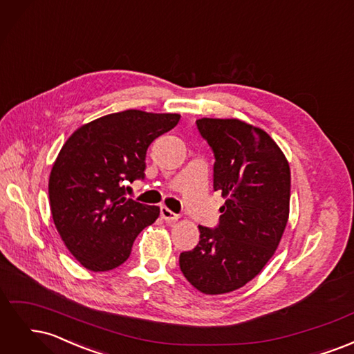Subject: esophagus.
<instances>
[{
  "mask_svg": "<svg viewBox=\"0 0 354 354\" xmlns=\"http://www.w3.org/2000/svg\"><path fill=\"white\" fill-rule=\"evenodd\" d=\"M160 217H162L165 221H176L178 220V214L173 212L167 207H160Z\"/></svg>",
  "mask_w": 354,
  "mask_h": 354,
  "instance_id": "34e87169",
  "label": "esophagus"
}]
</instances>
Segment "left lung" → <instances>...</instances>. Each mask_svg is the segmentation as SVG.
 <instances>
[{
  "instance_id": "8db88e82",
  "label": "left lung",
  "mask_w": 354,
  "mask_h": 354,
  "mask_svg": "<svg viewBox=\"0 0 354 354\" xmlns=\"http://www.w3.org/2000/svg\"><path fill=\"white\" fill-rule=\"evenodd\" d=\"M216 158L214 190L226 198L214 229L199 226V243L180 254V269L203 294L239 289L259 274L285 232L291 173L266 131L239 120L196 121Z\"/></svg>"
}]
</instances>
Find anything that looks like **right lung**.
<instances>
[{
    "label": "right lung",
    "mask_w": 354,
    "mask_h": 354,
    "mask_svg": "<svg viewBox=\"0 0 354 354\" xmlns=\"http://www.w3.org/2000/svg\"><path fill=\"white\" fill-rule=\"evenodd\" d=\"M178 121L177 113L130 109L82 125L63 145L50 174V208L85 269L121 266L137 234L158 218L159 208L127 198L125 185L145 180L147 147Z\"/></svg>",
    "instance_id": "add662e5"
}]
</instances>
